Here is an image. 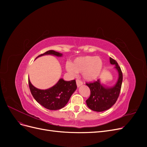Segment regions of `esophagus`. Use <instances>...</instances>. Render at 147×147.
Listing matches in <instances>:
<instances>
[{
	"mask_svg": "<svg viewBox=\"0 0 147 147\" xmlns=\"http://www.w3.org/2000/svg\"><path fill=\"white\" fill-rule=\"evenodd\" d=\"M76 83H77V87H80V86H82L83 84V82L82 81L80 80H76Z\"/></svg>",
	"mask_w": 147,
	"mask_h": 147,
	"instance_id": "esophagus-1",
	"label": "esophagus"
}]
</instances>
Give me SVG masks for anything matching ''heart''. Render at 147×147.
Listing matches in <instances>:
<instances>
[{"label": "heart", "instance_id": "obj_1", "mask_svg": "<svg viewBox=\"0 0 147 147\" xmlns=\"http://www.w3.org/2000/svg\"><path fill=\"white\" fill-rule=\"evenodd\" d=\"M67 71L72 76L82 73L83 78L88 82L94 81L99 77L103 69V63L99 57L84 56L77 57L73 63L66 64Z\"/></svg>", "mask_w": 147, "mask_h": 147}]
</instances>
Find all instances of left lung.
Masks as SVG:
<instances>
[{
  "label": "left lung",
  "mask_w": 147,
  "mask_h": 147,
  "mask_svg": "<svg viewBox=\"0 0 147 147\" xmlns=\"http://www.w3.org/2000/svg\"><path fill=\"white\" fill-rule=\"evenodd\" d=\"M110 63L115 65V69L118 73L117 83L112 87H108L101 83L99 79L96 82L86 83L90 88L91 94L86 100L87 106L95 112H103L109 110L115 104L119 96L123 82V74L117 62L110 57Z\"/></svg>",
  "instance_id": "1"
}]
</instances>
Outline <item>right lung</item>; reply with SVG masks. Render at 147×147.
Masks as SVG:
<instances>
[{
  "label": "right lung",
  "mask_w": 147,
  "mask_h": 147,
  "mask_svg": "<svg viewBox=\"0 0 147 147\" xmlns=\"http://www.w3.org/2000/svg\"><path fill=\"white\" fill-rule=\"evenodd\" d=\"M44 55H53L61 57L63 54L54 50H49L38 57ZM29 86L31 94L38 104L44 107L51 110H59L67 104L71 96L77 90L75 80L71 81H65L63 78L59 80L57 83L47 90H40L34 86L29 78Z\"/></svg>",
  "instance_id": "right-lung-1"
}]
</instances>
